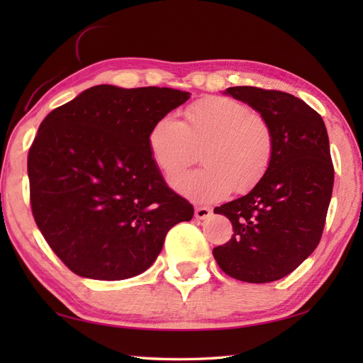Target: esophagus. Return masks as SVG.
I'll use <instances>...</instances> for the list:
<instances>
[{
  "mask_svg": "<svg viewBox=\"0 0 363 363\" xmlns=\"http://www.w3.org/2000/svg\"><path fill=\"white\" fill-rule=\"evenodd\" d=\"M211 215H212V211L209 209V207H196L195 209V217L198 220H206V218H209Z\"/></svg>",
  "mask_w": 363,
  "mask_h": 363,
  "instance_id": "esophagus-1",
  "label": "esophagus"
}]
</instances>
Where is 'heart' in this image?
Returning a JSON list of instances; mask_svg holds the SVG:
<instances>
[{"instance_id":"heart-1","label":"heart","mask_w":363,"mask_h":363,"mask_svg":"<svg viewBox=\"0 0 363 363\" xmlns=\"http://www.w3.org/2000/svg\"><path fill=\"white\" fill-rule=\"evenodd\" d=\"M148 148L154 164L173 177L204 148V168L177 176L174 190L190 201H218L230 191H246L264 179L274 154L268 121L248 106L226 96L198 99L186 109V123L164 115L151 126Z\"/></svg>"}]
</instances>
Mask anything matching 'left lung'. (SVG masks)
Wrapping results in <instances>:
<instances>
[{
	"mask_svg": "<svg viewBox=\"0 0 363 363\" xmlns=\"http://www.w3.org/2000/svg\"><path fill=\"white\" fill-rule=\"evenodd\" d=\"M223 94L268 121L274 154L257 186L215 207L233 223L234 235L213 248V257L238 281L273 282L298 268L320 243L334 186L328 130L309 104L285 91L242 86Z\"/></svg>",
	"mask_w": 363,
	"mask_h": 363,
	"instance_id": "obj_1",
	"label": "left lung"
}]
</instances>
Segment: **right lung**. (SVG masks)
Here are the masks:
<instances>
[{
	"mask_svg": "<svg viewBox=\"0 0 363 363\" xmlns=\"http://www.w3.org/2000/svg\"><path fill=\"white\" fill-rule=\"evenodd\" d=\"M190 98L168 87L95 86L42 121L28 156L30 207L74 274L121 281L146 272L165 235L194 217L148 148L160 117Z\"/></svg>",
	"mask_w": 363,
	"mask_h": 363,
	"instance_id": "add662e5",
	"label": "right lung"
}]
</instances>
